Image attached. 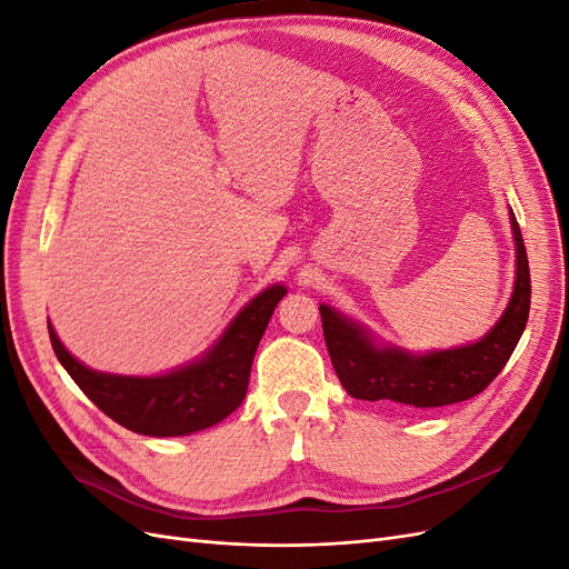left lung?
Returning <instances> with one entry per match:
<instances>
[{
  "label": "left lung",
  "instance_id": "8db88e82",
  "mask_svg": "<svg viewBox=\"0 0 569 569\" xmlns=\"http://www.w3.org/2000/svg\"><path fill=\"white\" fill-rule=\"evenodd\" d=\"M515 239V287L491 330L456 349L416 353L377 339L366 325L320 303L322 332L341 387L353 399L393 401L403 408H439L468 401L503 370L529 318V261L522 232L510 209Z\"/></svg>",
  "mask_w": 569,
  "mask_h": 569
}]
</instances>
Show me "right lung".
Instances as JSON below:
<instances>
[{"label":"right lung","instance_id":"add662e5","mask_svg":"<svg viewBox=\"0 0 569 569\" xmlns=\"http://www.w3.org/2000/svg\"><path fill=\"white\" fill-rule=\"evenodd\" d=\"M284 295V284L263 289L211 349L176 370L149 377L92 370L63 347L49 320L47 327L59 363L101 412L137 435L184 437L218 425L242 406L258 341Z\"/></svg>","mask_w":569,"mask_h":569}]
</instances>
